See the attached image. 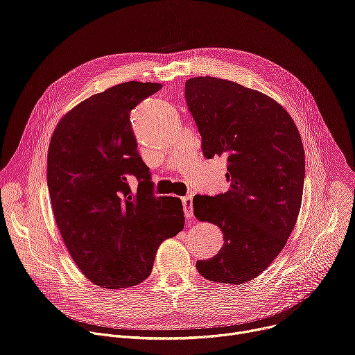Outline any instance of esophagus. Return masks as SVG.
<instances>
[{"label":"esophagus","mask_w":355,"mask_h":355,"mask_svg":"<svg viewBox=\"0 0 355 355\" xmlns=\"http://www.w3.org/2000/svg\"><path fill=\"white\" fill-rule=\"evenodd\" d=\"M182 207H184V214L187 219H191L192 215V196L187 195L182 198Z\"/></svg>","instance_id":"obj_1"}]
</instances>
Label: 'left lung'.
Masks as SVG:
<instances>
[{"label":"left lung","mask_w":355,"mask_h":355,"mask_svg":"<svg viewBox=\"0 0 355 355\" xmlns=\"http://www.w3.org/2000/svg\"><path fill=\"white\" fill-rule=\"evenodd\" d=\"M185 101L202 155L225 157L230 189L195 195L193 215L216 225L223 247L196 270L209 281L243 284L260 275L293 230L305 182V151L289 114L260 91L237 83L193 77Z\"/></svg>","instance_id":"left-lung-1"}]
</instances>
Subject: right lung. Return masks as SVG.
Listing matches in <instances>:
<instances>
[{
  "instance_id": "right-lung-1",
  "label": "right lung",
  "mask_w": 355,
  "mask_h": 355,
  "mask_svg": "<svg viewBox=\"0 0 355 355\" xmlns=\"http://www.w3.org/2000/svg\"><path fill=\"white\" fill-rule=\"evenodd\" d=\"M160 88L128 81L95 94L62 118L50 140L47 187L55 219L74 263L98 286L144 281L159 245L184 229L181 199L155 195L132 130L130 111Z\"/></svg>"
}]
</instances>
